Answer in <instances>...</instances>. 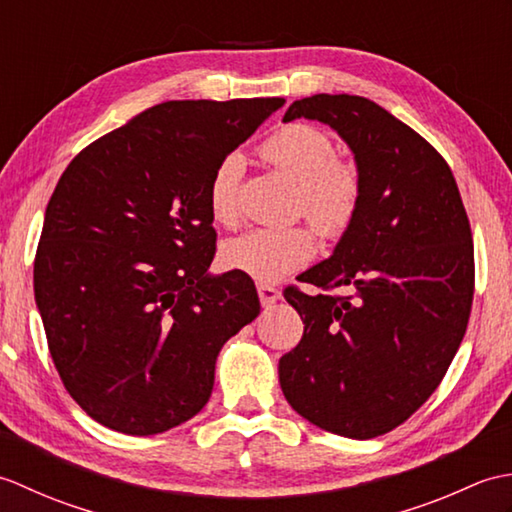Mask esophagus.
Returning a JSON list of instances; mask_svg holds the SVG:
<instances>
[{
	"label": "esophagus",
	"mask_w": 512,
	"mask_h": 512,
	"mask_svg": "<svg viewBox=\"0 0 512 512\" xmlns=\"http://www.w3.org/2000/svg\"><path fill=\"white\" fill-rule=\"evenodd\" d=\"M257 295H259V301H262L264 308H273L275 303L281 299V292L270 284H257Z\"/></svg>",
	"instance_id": "34e87169"
}]
</instances>
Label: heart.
<instances>
[{
  "mask_svg": "<svg viewBox=\"0 0 512 512\" xmlns=\"http://www.w3.org/2000/svg\"><path fill=\"white\" fill-rule=\"evenodd\" d=\"M262 156L299 182L297 213L306 215L325 237H339L354 222L361 206L363 180L354 162L339 158L334 138L325 129L292 123L262 145ZM242 158L226 156L209 184V211L215 224L235 228L242 220L239 202ZM317 237L310 226L250 228L222 246V262L259 281H275L306 266Z\"/></svg>",
  "mask_w": 512,
  "mask_h": 512,
  "instance_id": "obj_1",
  "label": "heart"
}]
</instances>
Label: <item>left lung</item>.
Wrapping results in <instances>:
<instances>
[{"mask_svg":"<svg viewBox=\"0 0 512 512\" xmlns=\"http://www.w3.org/2000/svg\"><path fill=\"white\" fill-rule=\"evenodd\" d=\"M314 118L356 156L361 206L334 255L288 286L303 336L279 358L299 416L336 436L369 440L411 418L442 383L464 339L475 290L469 215L438 149L363 96L314 94L284 121ZM352 285L354 296L332 289Z\"/></svg>","mask_w":512,"mask_h":512,"instance_id":"obj_1","label":"left lung"}]
</instances>
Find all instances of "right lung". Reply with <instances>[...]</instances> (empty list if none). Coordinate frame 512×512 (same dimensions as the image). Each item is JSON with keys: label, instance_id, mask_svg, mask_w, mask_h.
Masks as SVG:
<instances>
[{"label": "right lung", "instance_id": "right-lung-1", "mask_svg": "<svg viewBox=\"0 0 512 512\" xmlns=\"http://www.w3.org/2000/svg\"><path fill=\"white\" fill-rule=\"evenodd\" d=\"M284 99L167 101L63 171L35 255V299L63 387L103 427L154 436L193 418L222 345L259 314L246 273L209 277L217 165Z\"/></svg>", "mask_w": 512, "mask_h": 512}]
</instances>
